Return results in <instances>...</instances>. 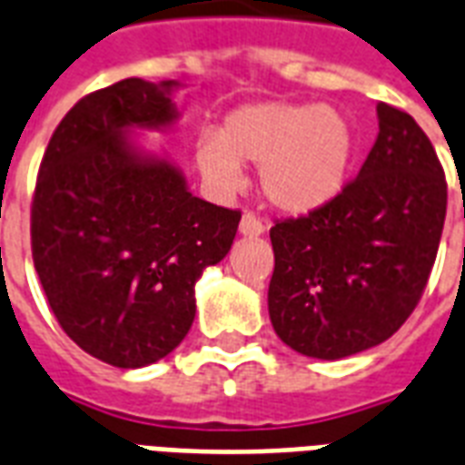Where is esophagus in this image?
<instances>
[{"label":"esophagus","mask_w":465,"mask_h":465,"mask_svg":"<svg viewBox=\"0 0 465 465\" xmlns=\"http://www.w3.org/2000/svg\"><path fill=\"white\" fill-rule=\"evenodd\" d=\"M239 232L243 236H261L265 232V224L263 219L253 214V212H246L243 217H241V224H239Z\"/></svg>","instance_id":"esophagus-1"}]
</instances>
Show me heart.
Returning a JSON list of instances; mask_svg holds the SVG:
<instances>
[{"mask_svg": "<svg viewBox=\"0 0 465 465\" xmlns=\"http://www.w3.org/2000/svg\"><path fill=\"white\" fill-rule=\"evenodd\" d=\"M356 151V134L334 106L256 102L239 106L222 131H204L197 168L219 190L243 180L241 163L261 165V187L275 207L307 214L341 193Z\"/></svg>", "mask_w": 465, "mask_h": 465, "instance_id": "b5f03b06", "label": "heart"}]
</instances>
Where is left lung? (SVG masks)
<instances>
[{"mask_svg":"<svg viewBox=\"0 0 465 465\" xmlns=\"http://www.w3.org/2000/svg\"><path fill=\"white\" fill-rule=\"evenodd\" d=\"M363 168L324 207L271 229L268 312L302 356L336 361L378 346L427 288L446 219V175L412 116L378 104Z\"/></svg>","mask_w":465,"mask_h":465,"instance_id":"1","label":"left lung"}]
</instances>
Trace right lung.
I'll list each match as a JSON object with an SVG mask.
<instances>
[{
    "mask_svg": "<svg viewBox=\"0 0 465 465\" xmlns=\"http://www.w3.org/2000/svg\"><path fill=\"white\" fill-rule=\"evenodd\" d=\"M175 84L126 77L84 94L35 177L31 256L48 304L80 349L116 368L151 366L185 339L194 282L229 253L241 222L124 136L175 122Z\"/></svg>",
    "mask_w": 465,
    "mask_h": 465,
    "instance_id": "right-lung-1",
    "label": "right lung"
}]
</instances>
